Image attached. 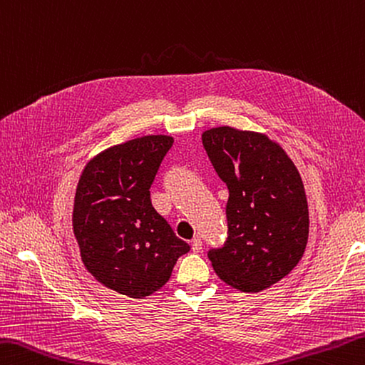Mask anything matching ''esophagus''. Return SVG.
<instances>
[{
    "mask_svg": "<svg viewBox=\"0 0 365 365\" xmlns=\"http://www.w3.org/2000/svg\"><path fill=\"white\" fill-rule=\"evenodd\" d=\"M202 248V240L199 237H192L191 240V250L192 252H199V250Z\"/></svg>",
    "mask_w": 365,
    "mask_h": 365,
    "instance_id": "esophagus-1",
    "label": "esophagus"
}]
</instances>
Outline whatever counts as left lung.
Here are the masks:
<instances>
[{"mask_svg": "<svg viewBox=\"0 0 365 365\" xmlns=\"http://www.w3.org/2000/svg\"><path fill=\"white\" fill-rule=\"evenodd\" d=\"M202 144L230 190L226 244L209 252L213 270L242 292L267 289L297 266L309 240L301 174L264 133L217 126Z\"/></svg>", "mask_w": 365, "mask_h": 365, "instance_id": "left-lung-1", "label": "left lung"}]
</instances>
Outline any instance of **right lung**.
<instances>
[{
	"mask_svg": "<svg viewBox=\"0 0 365 365\" xmlns=\"http://www.w3.org/2000/svg\"><path fill=\"white\" fill-rule=\"evenodd\" d=\"M174 138L150 134L112 145L85 164L73 230L88 272L106 288L142 299L161 289L190 245L153 209L150 187Z\"/></svg>",
	"mask_w": 365,
	"mask_h": 365,
	"instance_id": "1",
	"label": "right lung"
}]
</instances>
